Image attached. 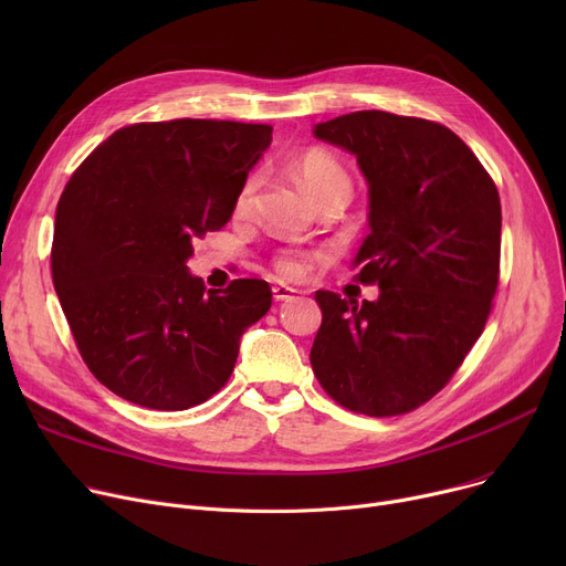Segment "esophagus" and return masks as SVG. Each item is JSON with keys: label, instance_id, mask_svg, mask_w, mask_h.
<instances>
[{"label": "esophagus", "instance_id": "esophagus-1", "mask_svg": "<svg viewBox=\"0 0 566 566\" xmlns=\"http://www.w3.org/2000/svg\"><path fill=\"white\" fill-rule=\"evenodd\" d=\"M298 293L295 289H291V286H284V284H275L273 286V298L280 303V301H289V298H293V295Z\"/></svg>", "mask_w": 566, "mask_h": 566}]
</instances>
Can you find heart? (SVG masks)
<instances>
[{
	"label": "heart",
	"mask_w": 566,
	"mask_h": 566,
	"mask_svg": "<svg viewBox=\"0 0 566 566\" xmlns=\"http://www.w3.org/2000/svg\"><path fill=\"white\" fill-rule=\"evenodd\" d=\"M291 171H293L295 181L301 184V188L310 195V199L316 206H321L325 201H335V199L348 201V197H350L348 171L335 156H331L328 151H321V148H310V151H305L301 158H295ZM256 190H259V174H250L235 195V211L238 213L250 211L254 203V197H256ZM275 268L282 277L298 280L305 275L307 263H305V259L295 256V254H282L275 261Z\"/></svg>",
	"instance_id": "obj_1"
}]
</instances>
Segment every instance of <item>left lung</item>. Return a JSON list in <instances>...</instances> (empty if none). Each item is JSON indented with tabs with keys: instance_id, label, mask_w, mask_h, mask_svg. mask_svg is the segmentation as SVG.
<instances>
[{
	"instance_id": "1",
	"label": "left lung",
	"mask_w": 566,
	"mask_h": 566,
	"mask_svg": "<svg viewBox=\"0 0 566 566\" xmlns=\"http://www.w3.org/2000/svg\"><path fill=\"white\" fill-rule=\"evenodd\" d=\"M358 160L369 235L353 259L378 298L316 291L312 369L337 403L388 418L440 392L480 339L500 275L502 211L465 142L427 118L380 109L316 124Z\"/></svg>"
}]
</instances>
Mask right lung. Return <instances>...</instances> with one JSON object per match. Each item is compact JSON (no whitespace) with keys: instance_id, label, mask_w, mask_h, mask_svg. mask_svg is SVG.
<instances>
[{"instance_id":"add662e5","label":"right lung","mask_w":566,"mask_h":566,"mask_svg":"<svg viewBox=\"0 0 566 566\" xmlns=\"http://www.w3.org/2000/svg\"><path fill=\"white\" fill-rule=\"evenodd\" d=\"M271 139L263 124H135L71 176L56 203L52 282L82 360L114 395L186 410L229 380L273 291L263 280L206 291L188 259L197 238L231 220Z\"/></svg>"}]
</instances>
